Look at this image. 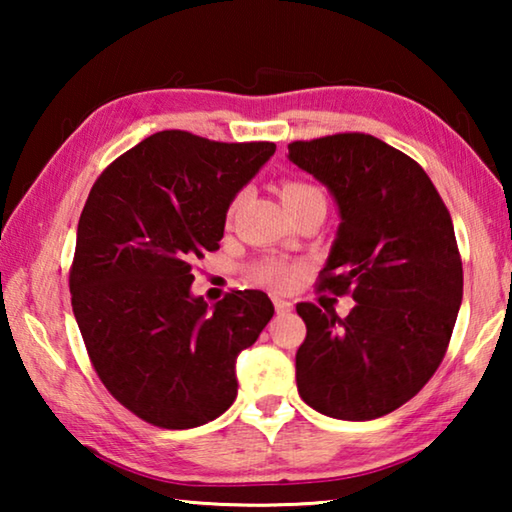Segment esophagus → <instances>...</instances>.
<instances>
[{
	"mask_svg": "<svg viewBox=\"0 0 512 512\" xmlns=\"http://www.w3.org/2000/svg\"><path fill=\"white\" fill-rule=\"evenodd\" d=\"M273 305H275L277 314H289V311L293 309V302L284 300V298H273Z\"/></svg>",
	"mask_w": 512,
	"mask_h": 512,
	"instance_id": "esophagus-1",
	"label": "esophagus"
}]
</instances>
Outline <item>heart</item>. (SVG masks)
<instances>
[{
	"mask_svg": "<svg viewBox=\"0 0 512 512\" xmlns=\"http://www.w3.org/2000/svg\"><path fill=\"white\" fill-rule=\"evenodd\" d=\"M280 196L291 214L311 203H325V194L320 192L316 185L305 183V180H284L280 185ZM241 201H244V194L239 192L230 198L228 205H225L223 219L228 225L235 221ZM298 273H300L298 264H291L287 259H277V257H266L250 268V275H253L255 282L275 291H289L293 284H296Z\"/></svg>",
	"mask_w": 512,
	"mask_h": 512,
	"instance_id": "b5f03b06",
	"label": "heart"
}]
</instances>
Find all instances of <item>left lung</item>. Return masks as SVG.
Masks as SVG:
<instances>
[{
    "instance_id": "1",
    "label": "left lung",
    "mask_w": 512,
    "mask_h": 512,
    "mask_svg": "<svg viewBox=\"0 0 512 512\" xmlns=\"http://www.w3.org/2000/svg\"><path fill=\"white\" fill-rule=\"evenodd\" d=\"M289 160L334 194L339 235L316 289L357 302L345 318L298 302V393L339 420L400 409L433 377L463 300L449 210L409 155L366 133L289 144Z\"/></svg>"
}]
</instances>
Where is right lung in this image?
<instances>
[{"mask_svg":"<svg viewBox=\"0 0 512 512\" xmlns=\"http://www.w3.org/2000/svg\"><path fill=\"white\" fill-rule=\"evenodd\" d=\"M275 153L273 142H214L160 131L92 185L76 230L69 293L101 384L137 418L192 429L237 397L235 361L273 318L255 289L207 309L194 262L219 250L225 205Z\"/></svg>","mask_w":512,"mask_h":512,"instance_id":"1","label":"right lung"}]
</instances>
